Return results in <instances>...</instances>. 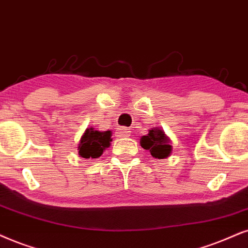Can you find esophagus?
I'll return each mask as SVG.
<instances>
[{
	"label": "esophagus",
	"instance_id": "obj_1",
	"mask_svg": "<svg viewBox=\"0 0 248 248\" xmlns=\"http://www.w3.org/2000/svg\"><path fill=\"white\" fill-rule=\"evenodd\" d=\"M129 134H130L129 129H127V128H124V127L119 128L118 131H117V136H119V137H126V136H129Z\"/></svg>",
	"mask_w": 248,
	"mask_h": 248
}]
</instances>
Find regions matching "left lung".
<instances>
[{
  "label": "left lung",
  "instance_id": "left-lung-1",
  "mask_svg": "<svg viewBox=\"0 0 248 248\" xmlns=\"http://www.w3.org/2000/svg\"><path fill=\"white\" fill-rule=\"evenodd\" d=\"M140 146L144 150H147L151 153V155L155 159H165L170 155L171 140L165 131L160 127H153L149 130V134L140 137Z\"/></svg>",
  "mask_w": 248,
  "mask_h": 248
}]
</instances>
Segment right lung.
<instances>
[{
  "label": "right lung",
  "mask_w": 248,
  "mask_h": 248,
  "mask_svg": "<svg viewBox=\"0 0 248 248\" xmlns=\"http://www.w3.org/2000/svg\"><path fill=\"white\" fill-rule=\"evenodd\" d=\"M112 131H98L93 127L87 128L78 144L79 155L84 159H96L103 155L105 149L111 145Z\"/></svg>",
  "instance_id": "right-lung-1"
}]
</instances>
